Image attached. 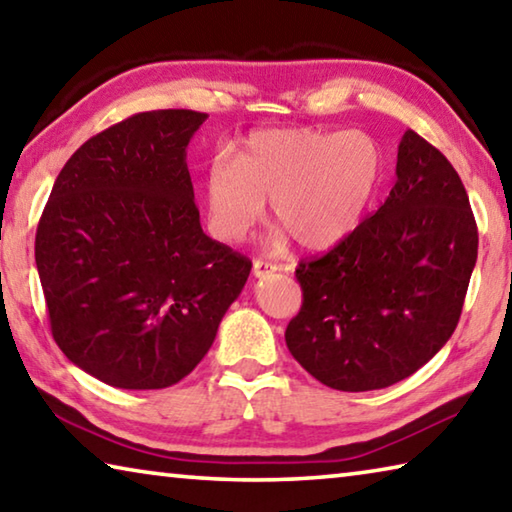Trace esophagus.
<instances>
[{
	"label": "esophagus",
	"instance_id": "esophagus-1",
	"mask_svg": "<svg viewBox=\"0 0 512 512\" xmlns=\"http://www.w3.org/2000/svg\"><path fill=\"white\" fill-rule=\"evenodd\" d=\"M277 264H273V262H266V259H255L253 262V275L255 277H266L268 273H275L277 271Z\"/></svg>",
	"mask_w": 512,
	"mask_h": 512
}]
</instances>
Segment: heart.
Returning <instances> with one entry per match:
<instances>
[{"label":"heart","instance_id":"b5f03b06","mask_svg":"<svg viewBox=\"0 0 512 512\" xmlns=\"http://www.w3.org/2000/svg\"><path fill=\"white\" fill-rule=\"evenodd\" d=\"M384 151L363 131H268L207 173L205 198L216 237L241 241L271 203L273 221L300 248L339 244L357 228L384 180Z\"/></svg>","mask_w":512,"mask_h":512}]
</instances>
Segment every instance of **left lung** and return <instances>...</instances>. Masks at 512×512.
I'll list each match as a JSON object with an SVG mask.
<instances>
[{
	"mask_svg": "<svg viewBox=\"0 0 512 512\" xmlns=\"http://www.w3.org/2000/svg\"><path fill=\"white\" fill-rule=\"evenodd\" d=\"M379 210L329 253L302 259L287 348L320 384L377 391L413 375L454 334L479 232L456 169L406 131Z\"/></svg>",
	"mask_w": 512,
	"mask_h": 512,
	"instance_id": "obj_1",
	"label": "left lung"
}]
</instances>
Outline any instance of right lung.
Here are the masks:
<instances>
[{
    "mask_svg": "<svg viewBox=\"0 0 512 512\" xmlns=\"http://www.w3.org/2000/svg\"><path fill=\"white\" fill-rule=\"evenodd\" d=\"M194 110L137 112L90 137L58 173L36 232L51 334L115 388L187 377L212 348L250 259L201 228L187 144Z\"/></svg>",
    "mask_w": 512,
    "mask_h": 512,
    "instance_id": "obj_1",
    "label": "right lung"
}]
</instances>
